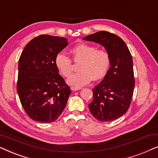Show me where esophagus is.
<instances>
[{"instance_id":"obj_1","label":"esophagus","mask_w":158,"mask_h":158,"mask_svg":"<svg viewBox=\"0 0 158 158\" xmlns=\"http://www.w3.org/2000/svg\"><path fill=\"white\" fill-rule=\"evenodd\" d=\"M81 88H77V87H71V90H73V91H76V90H81Z\"/></svg>"}]
</instances>
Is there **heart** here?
I'll list each match as a JSON object with an SVG mask.
<instances>
[{
	"label": "heart",
	"mask_w": 158,
	"mask_h": 158,
	"mask_svg": "<svg viewBox=\"0 0 158 158\" xmlns=\"http://www.w3.org/2000/svg\"><path fill=\"white\" fill-rule=\"evenodd\" d=\"M75 61L81 60V71L73 75L68 80L69 85L81 88L89 83L92 78L95 81L102 79L107 74L111 64L109 54L103 49H97L93 45L81 43L71 49ZM55 65L62 75L69 77L73 70L72 60L66 54L58 53L55 57Z\"/></svg>",
	"instance_id": "1"
}]
</instances>
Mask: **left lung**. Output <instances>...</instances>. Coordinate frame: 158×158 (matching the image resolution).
<instances>
[{
    "instance_id": "1",
    "label": "left lung",
    "mask_w": 158,
    "mask_h": 158,
    "mask_svg": "<svg viewBox=\"0 0 158 158\" xmlns=\"http://www.w3.org/2000/svg\"><path fill=\"white\" fill-rule=\"evenodd\" d=\"M83 40L102 45L111 58L107 74L93 89L94 99L88 104L90 113L101 122L115 120L127 113L133 96L135 78L130 52L119 36L106 31Z\"/></svg>"
}]
</instances>
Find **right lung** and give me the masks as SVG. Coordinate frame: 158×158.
Segmentation results:
<instances>
[{
    "label": "right lung",
    "instance_id": "1",
    "mask_svg": "<svg viewBox=\"0 0 158 158\" xmlns=\"http://www.w3.org/2000/svg\"><path fill=\"white\" fill-rule=\"evenodd\" d=\"M68 44L66 38L43 34L30 41L21 53L17 92L34 121L55 122L66 106L71 90L59 74L55 57Z\"/></svg>",
    "mask_w": 158,
    "mask_h": 158
}]
</instances>
